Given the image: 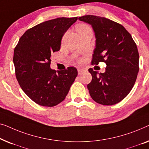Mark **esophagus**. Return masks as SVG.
I'll list each match as a JSON object with an SVG mask.
<instances>
[{"instance_id": "obj_1", "label": "esophagus", "mask_w": 149, "mask_h": 149, "mask_svg": "<svg viewBox=\"0 0 149 149\" xmlns=\"http://www.w3.org/2000/svg\"><path fill=\"white\" fill-rule=\"evenodd\" d=\"M84 71H86V70H84V69H81V68L77 69V72H78V74H81V73H82L83 72H84Z\"/></svg>"}]
</instances>
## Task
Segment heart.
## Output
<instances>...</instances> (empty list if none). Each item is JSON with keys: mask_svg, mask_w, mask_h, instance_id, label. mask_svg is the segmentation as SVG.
Wrapping results in <instances>:
<instances>
[{"mask_svg": "<svg viewBox=\"0 0 149 149\" xmlns=\"http://www.w3.org/2000/svg\"><path fill=\"white\" fill-rule=\"evenodd\" d=\"M88 29H91V28H90L86 24H80L77 27V30L79 33L81 32H83V31L88 30Z\"/></svg>", "mask_w": 149, "mask_h": 149, "instance_id": "heart-1", "label": "heart"}]
</instances>
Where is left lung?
I'll list each match as a JSON object with an SVG mask.
<instances>
[{
    "label": "left lung",
    "instance_id": "obj_1",
    "mask_svg": "<svg viewBox=\"0 0 149 149\" xmlns=\"http://www.w3.org/2000/svg\"><path fill=\"white\" fill-rule=\"evenodd\" d=\"M91 24L96 37L92 65L104 62L105 72L90 68L93 77L87 86L90 95L98 103L113 105L126 96L134 85L139 71V54L130 33L118 23L95 15L79 17Z\"/></svg>",
    "mask_w": 149,
    "mask_h": 149
}]
</instances>
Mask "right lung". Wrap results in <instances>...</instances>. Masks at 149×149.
Listing matches in <instances>:
<instances>
[{
	"label": "right lung",
	"instance_id": "obj_1",
	"mask_svg": "<svg viewBox=\"0 0 149 149\" xmlns=\"http://www.w3.org/2000/svg\"><path fill=\"white\" fill-rule=\"evenodd\" d=\"M77 19L59 17L38 24L23 34L15 48L16 78L23 91L39 105L59 104L77 77L74 67L56 72L50 68L51 53L59 51L62 37Z\"/></svg>",
	"mask_w": 149,
	"mask_h": 149
}]
</instances>
